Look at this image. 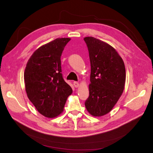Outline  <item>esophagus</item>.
Instances as JSON below:
<instances>
[{"mask_svg":"<svg viewBox=\"0 0 153 153\" xmlns=\"http://www.w3.org/2000/svg\"><path fill=\"white\" fill-rule=\"evenodd\" d=\"M73 85L75 87H78V85H79V83L77 82H73Z\"/></svg>","mask_w":153,"mask_h":153,"instance_id":"esophagus-1","label":"esophagus"}]
</instances>
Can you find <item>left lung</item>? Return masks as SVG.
<instances>
[{"instance_id": "left-lung-1", "label": "left lung", "mask_w": 153, "mask_h": 153, "mask_svg": "<svg viewBox=\"0 0 153 153\" xmlns=\"http://www.w3.org/2000/svg\"><path fill=\"white\" fill-rule=\"evenodd\" d=\"M84 41L91 62L89 96L85 106L92 115L110 112L124 91L126 69L122 58L112 47L93 37Z\"/></svg>"}]
</instances>
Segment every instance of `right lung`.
Returning a JSON list of instances; mask_svg holds the SVG:
<instances>
[{"label":"right lung","instance_id":"add662e5","mask_svg":"<svg viewBox=\"0 0 153 153\" xmlns=\"http://www.w3.org/2000/svg\"><path fill=\"white\" fill-rule=\"evenodd\" d=\"M70 38H57L36 50L24 72L30 101L44 116L53 118L64 110L72 89L62 77L61 57Z\"/></svg>","mask_w":153,"mask_h":153}]
</instances>
